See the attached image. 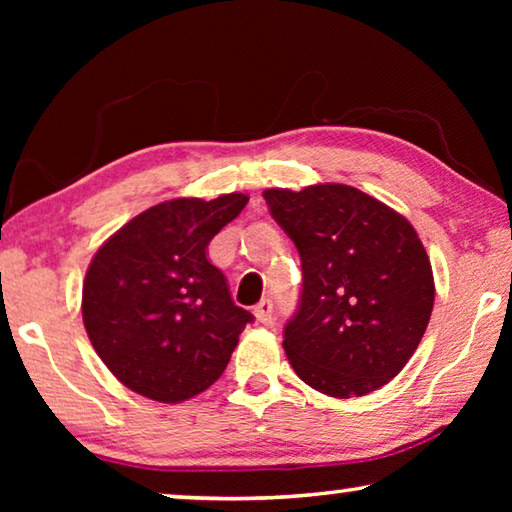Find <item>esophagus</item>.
Returning a JSON list of instances; mask_svg holds the SVG:
<instances>
[{
    "label": "esophagus",
    "instance_id": "obj_1",
    "mask_svg": "<svg viewBox=\"0 0 512 512\" xmlns=\"http://www.w3.org/2000/svg\"><path fill=\"white\" fill-rule=\"evenodd\" d=\"M255 318L262 325H271L273 323V300L264 298L262 302H259V305L255 307Z\"/></svg>",
    "mask_w": 512,
    "mask_h": 512
}]
</instances>
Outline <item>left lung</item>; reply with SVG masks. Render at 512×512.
Returning a JSON list of instances; mask_svg holds the SVG:
<instances>
[{
	"label": "left lung",
	"mask_w": 512,
	"mask_h": 512,
	"mask_svg": "<svg viewBox=\"0 0 512 512\" xmlns=\"http://www.w3.org/2000/svg\"><path fill=\"white\" fill-rule=\"evenodd\" d=\"M296 244L302 293L284 327L296 375L329 397H361L413 357L433 309V273L413 225L350 185L266 189Z\"/></svg>",
	"instance_id": "8db88e82"
}]
</instances>
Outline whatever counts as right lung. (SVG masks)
<instances>
[{
    "label": "right lung",
    "mask_w": 512,
    "mask_h": 512,
    "mask_svg": "<svg viewBox=\"0 0 512 512\" xmlns=\"http://www.w3.org/2000/svg\"><path fill=\"white\" fill-rule=\"evenodd\" d=\"M246 203V194L164 201L92 257L83 282L85 332L126 388L176 404L223 375L253 314L232 302L207 244Z\"/></svg>",
    "instance_id": "add662e5"
}]
</instances>
